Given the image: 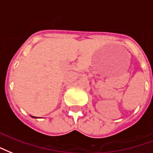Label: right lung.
Listing matches in <instances>:
<instances>
[{"label":"right lung","instance_id":"1","mask_svg":"<svg viewBox=\"0 0 153 153\" xmlns=\"http://www.w3.org/2000/svg\"><path fill=\"white\" fill-rule=\"evenodd\" d=\"M34 118H36V117H34Z\"/></svg>","mask_w":153,"mask_h":153}]
</instances>
